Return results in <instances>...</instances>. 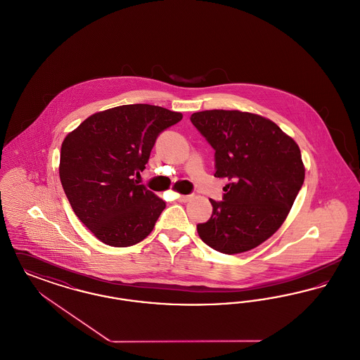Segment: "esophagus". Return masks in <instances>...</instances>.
Returning a JSON list of instances; mask_svg holds the SVG:
<instances>
[{"mask_svg": "<svg viewBox=\"0 0 360 360\" xmlns=\"http://www.w3.org/2000/svg\"><path fill=\"white\" fill-rule=\"evenodd\" d=\"M190 198H191L190 194H188V195H179V197H178V201H179V202H188Z\"/></svg>", "mask_w": 360, "mask_h": 360, "instance_id": "1", "label": "esophagus"}]
</instances>
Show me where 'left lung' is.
<instances>
[{
	"mask_svg": "<svg viewBox=\"0 0 360 360\" xmlns=\"http://www.w3.org/2000/svg\"><path fill=\"white\" fill-rule=\"evenodd\" d=\"M190 120L214 150V176L228 181L197 232L219 252L250 251L279 229L302 188L300 147L275 122L247 112L204 110Z\"/></svg>",
	"mask_w": 360,
	"mask_h": 360,
	"instance_id": "obj_1",
	"label": "left lung"
}]
</instances>
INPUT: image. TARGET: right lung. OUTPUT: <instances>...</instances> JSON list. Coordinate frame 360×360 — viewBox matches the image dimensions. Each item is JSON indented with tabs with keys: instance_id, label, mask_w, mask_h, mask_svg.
<instances>
[{
	"instance_id": "add662e5",
	"label": "right lung",
	"mask_w": 360,
	"mask_h": 360,
	"mask_svg": "<svg viewBox=\"0 0 360 360\" xmlns=\"http://www.w3.org/2000/svg\"><path fill=\"white\" fill-rule=\"evenodd\" d=\"M182 113L148 103L122 105L87 117L62 143L59 176L77 217L112 247L146 239L166 202L135 175L158 136Z\"/></svg>"
}]
</instances>
